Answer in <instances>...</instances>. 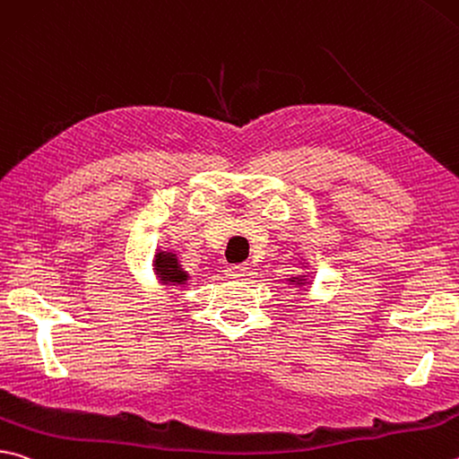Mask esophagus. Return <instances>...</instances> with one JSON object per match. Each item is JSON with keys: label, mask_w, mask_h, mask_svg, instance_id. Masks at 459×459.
Listing matches in <instances>:
<instances>
[{"label": "esophagus", "mask_w": 459, "mask_h": 459, "mask_svg": "<svg viewBox=\"0 0 459 459\" xmlns=\"http://www.w3.org/2000/svg\"><path fill=\"white\" fill-rule=\"evenodd\" d=\"M227 274L230 279H243L247 274V266L245 264H229Z\"/></svg>", "instance_id": "obj_1"}]
</instances>
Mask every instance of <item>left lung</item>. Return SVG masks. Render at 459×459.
Returning a JSON list of instances; mask_svg holds the SVG:
<instances>
[{
    "label": "left lung",
    "mask_w": 459,
    "mask_h": 459,
    "mask_svg": "<svg viewBox=\"0 0 459 459\" xmlns=\"http://www.w3.org/2000/svg\"><path fill=\"white\" fill-rule=\"evenodd\" d=\"M301 281H303V279H301Z\"/></svg>",
    "instance_id": "8db88e82"
}]
</instances>
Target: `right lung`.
<instances>
[{
  "mask_svg": "<svg viewBox=\"0 0 459 459\" xmlns=\"http://www.w3.org/2000/svg\"><path fill=\"white\" fill-rule=\"evenodd\" d=\"M154 266H156V273L160 274V281L169 282V285H172V282H177V285H180L182 281H186V273L180 271V264H178L177 255H172V253L156 255Z\"/></svg>",
  "mask_w": 459,
  "mask_h": 459,
  "instance_id": "1",
  "label": "right lung"
}]
</instances>
